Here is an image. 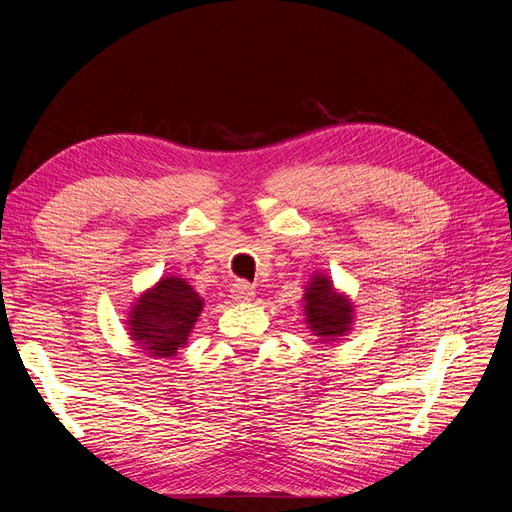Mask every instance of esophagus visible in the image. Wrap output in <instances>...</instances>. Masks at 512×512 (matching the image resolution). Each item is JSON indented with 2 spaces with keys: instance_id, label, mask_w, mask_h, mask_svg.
<instances>
[{
  "instance_id": "34e87169",
  "label": "esophagus",
  "mask_w": 512,
  "mask_h": 512,
  "mask_svg": "<svg viewBox=\"0 0 512 512\" xmlns=\"http://www.w3.org/2000/svg\"><path fill=\"white\" fill-rule=\"evenodd\" d=\"M253 294H255V288L247 280H236L232 284V297L236 301H249V299H253Z\"/></svg>"
}]
</instances>
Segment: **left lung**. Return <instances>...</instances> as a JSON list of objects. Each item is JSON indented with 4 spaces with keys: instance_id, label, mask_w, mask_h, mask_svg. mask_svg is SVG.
Listing matches in <instances>:
<instances>
[{
    "instance_id": "left-lung-1",
    "label": "left lung",
    "mask_w": 512,
    "mask_h": 512,
    "mask_svg": "<svg viewBox=\"0 0 512 512\" xmlns=\"http://www.w3.org/2000/svg\"><path fill=\"white\" fill-rule=\"evenodd\" d=\"M305 301L307 321L317 336L332 338L348 332L353 307L346 303V299L334 294L328 278L317 276L315 282H311L307 288Z\"/></svg>"
}]
</instances>
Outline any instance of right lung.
Listing matches in <instances>:
<instances>
[{
    "label": "right lung",
    "mask_w": 512,
    "mask_h": 512,
    "mask_svg": "<svg viewBox=\"0 0 512 512\" xmlns=\"http://www.w3.org/2000/svg\"><path fill=\"white\" fill-rule=\"evenodd\" d=\"M201 309L203 299L184 280H161L130 313L132 340L145 344L153 357H174L186 344Z\"/></svg>",
    "instance_id": "obj_1"
}]
</instances>
